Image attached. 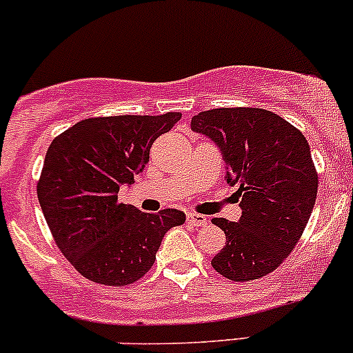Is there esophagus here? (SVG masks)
Instances as JSON below:
<instances>
[{
  "mask_svg": "<svg viewBox=\"0 0 353 353\" xmlns=\"http://www.w3.org/2000/svg\"><path fill=\"white\" fill-rule=\"evenodd\" d=\"M188 223H191L194 227H205L208 223V219L205 215H201V213L190 212L188 213Z\"/></svg>",
  "mask_w": 353,
  "mask_h": 353,
  "instance_id": "1",
  "label": "esophagus"
}]
</instances>
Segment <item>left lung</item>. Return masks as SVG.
Listing matches in <instances>:
<instances>
[{"label":"left lung","mask_w":353,"mask_h":353,"mask_svg":"<svg viewBox=\"0 0 353 353\" xmlns=\"http://www.w3.org/2000/svg\"><path fill=\"white\" fill-rule=\"evenodd\" d=\"M191 130L219 147L243 210L237 222L212 220L225 232L212 266L234 282L268 275L290 254L314 208L318 174L307 140L279 114L254 108L205 110Z\"/></svg>","instance_id":"left-lung-1"}]
</instances>
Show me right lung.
Listing matches in <instances>:
<instances>
[{
  "label": "right lung",
  "mask_w": 353,
  "mask_h": 353,
  "mask_svg": "<svg viewBox=\"0 0 353 353\" xmlns=\"http://www.w3.org/2000/svg\"><path fill=\"white\" fill-rule=\"evenodd\" d=\"M179 112L90 117L49 145L37 198L59 251L85 279L130 285L154 266L169 229L186 222L176 208L140 212L117 201L150 160V147Z\"/></svg>",
  "instance_id": "right-lung-1"
}]
</instances>
